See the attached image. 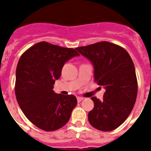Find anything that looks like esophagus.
<instances>
[{
    "mask_svg": "<svg viewBox=\"0 0 151 151\" xmlns=\"http://www.w3.org/2000/svg\"><path fill=\"white\" fill-rule=\"evenodd\" d=\"M82 100H83V97H77V101H78V102H81Z\"/></svg>",
    "mask_w": 151,
    "mask_h": 151,
    "instance_id": "esophagus-1",
    "label": "esophagus"
}]
</instances>
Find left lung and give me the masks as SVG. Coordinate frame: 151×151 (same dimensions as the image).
<instances>
[{
    "mask_svg": "<svg viewBox=\"0 0 151 151\" xmlns=\"http://www.w3.org/2000/svg\"><path fill=\"white\" fill-rule=\"evenodd\" d=\"M76 50L94 67V78L105 89L104 99L92 97L94 106L88 121L95 129L110 132L128 118L135 104L138 82L130 55L122 47L108 41L79 47Z\"/></svg>",
    "mask_w": 151,
    "mask_h": 151,
    "instance_id": "8db88e82",
    "label": "left lung"
}]
</instances>
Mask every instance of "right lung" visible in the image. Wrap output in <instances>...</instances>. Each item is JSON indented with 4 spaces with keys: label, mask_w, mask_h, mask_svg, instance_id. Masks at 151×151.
I'll list each match as a JSON object with an SVG mask.
<instances>
[{
    "label": "right lung",
    "mask_w": 151,
    "mask_h": 151,
    "mask_svg": "<svg viewBox=\"0 0 151 151\" xmlns=\"http://www.w3.org/2000/svg\"><path fill=\"white\" fill-rule=\"evenodd\" d=\"M79 54L45 41L28 49L17 64L15 94L22 111L32 123L42 130L60 129L69 120L77 99L73 94H56L64 64Z\"/></svg>",
    "instance_id": "right-lung-1"
}]
</instances>
